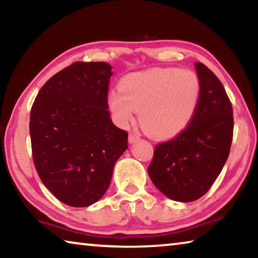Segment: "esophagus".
<instances>
[{
  "label": "esophagus",
  "mask_w": 258,
  "mask_h": 258,
  "mask_svg": "<svg viewBox=\"0 0 258 258\" xmlns=\"http://www.w3.org/2000/svg\"><path fill=\"white\" fill-rule=\"evenodd\" d=\"M140 140V135L137 133H130L128 135V142L130 143H135Z\"/></svg>",
  "instance_id": "esophagus-1"
}]
</instances>
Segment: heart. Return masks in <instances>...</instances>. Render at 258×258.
Listing matches in <instances>:
<instances>
[{
  "label": "heart",
  "mask_w": 258,
  "mask_h": 258,
  "mask_svg": "<svg viewBox=\"0 0 258 258\" xmlns=\"http://www.w3.org/2000/svg\"><path fill=\"white\" fill-rule=\"evenodd\" d=\"M119 90L107 95L109 110L120 125H127L140 110L143 131L157 140L180 135L194 120L202 97V84L190 69L154 68L131 73Z\"/></svg>",
  "instance_id": "b5f03b06"
}]
</instances>
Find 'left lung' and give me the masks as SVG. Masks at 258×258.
<instances>
[{"label":"left lung","instance_id":"left-lung-1","mask_svg":"<svg viewBox=\"0 0 258 258\" xmlns=\"http://www.w3.org/2000/svg\"><path fill=\"white\" fill-rule=\"evenodd\" d=\"M202 97L194 120L171 141L156 146L148 167L151 181L169 199L190 203L211 189L230 154L233 111L223 85L204 63H195Z\"/></svg>","mask_w":258,"mask_h":258}]
</instances>
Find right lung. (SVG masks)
Here are the masks:
<instances>
[{
	"label": "right lung",
	"mask_w": 258,
	"mask_h": 258,
	"mask_svg": "<svg viewBox=\"0 0 258 258\" xmlns=\"http://www.w3.org/2000/svg\"><path fill=\"white\" fill-rule=\"evenodd\" d=\"M111 68L107 62L78 61L52 76L33 103L35 167L43 184L68 206L97 203L127 149V132L112 123L108 111Z\"/></svg>",
	"instance_id": "add662e5"
}]
</instances>
